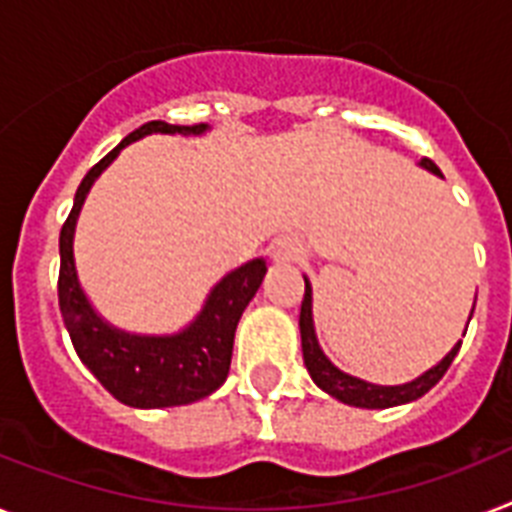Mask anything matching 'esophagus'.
I'll return each instance as SVG.
<instances>
[{
	"label": "esophagus",
	"mask_w": 512,
	"mask_h": 512,
	"mask_svg": "<svg viewBox=\"0 0 512 512\" xmlns=\"http://www.w3.org/2000/svg\"><path fill=\"white\" fill-rule=\"evenodd\" d=\"M299 257H302V244L292 239V236H284V239H276V242L270 244V260L276 265L297 263Z\"/></svg>",
	"instance_id": "34e87169"
}]
</instances>
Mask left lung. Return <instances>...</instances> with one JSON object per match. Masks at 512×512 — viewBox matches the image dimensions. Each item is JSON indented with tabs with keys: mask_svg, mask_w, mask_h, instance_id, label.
Segmentation results:
<instances>
[{
	"mask_svg": "<svg viewBox=\"0 0 512 512\" xmlns=\"http://www.w3.org/2000/svg\"><path fill=\"white\" fill-rule=\"evenodd\" d=\"M418 165L429 170V173H434V176L442 178V170L436 168L429 157H423ZM468 323H471V318H468ZM299 334H302V357H305L307 373H310V378H313L315 384L321 386L326 394H331V397H336L339 402H344V405L368 407V410L397 407L423 397V394L429 392L431 386L439 384V378L447 373V368H450L455 355H458L460 344H463V342L455 344V347H452V350L447 352V355L434 365V368H429L426 373L413 378V381H407V384L381 386V384H371V381H363V378H357V376H350V373L339 371V368L328 360L326 352L321 350V344H318L315 323H313V286H310L307 276H305V299H302V310H299Z\"/></svg>",
	"mask_w": 512,
	"mask_h": 512,
	"instance_id": "obj_1",
	"label": "left lung"
}]
</instances>
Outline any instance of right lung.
<instances>
[{
  "label": "right lung",
  "mask_w": 512,
  "mask_h": 512,
  "mask_svg": "<svg viewBox=\"0 0 512 512\" xmlns=\"http://www.w3.org/2000/svg\"><path fill=\"white\" fill-rule=\"evenodd\" d=\"M207 123L199 126H170L165 120H152L128 134L118 147L105 155L83 176L73 199V210L60 231V313L70 342L81 363L118 402L128 407H176L205 400L207 394L223 386L231 368L234 334L244 307L255 297L265 278V260L255 257L220 278L210 289L197 318L176 334H131L112 326L94 310L81 289L73 257V236L86 194L120 149L149 134H207Z\"/></svg>",
  "instance_id": "1"
}]
</instances>
